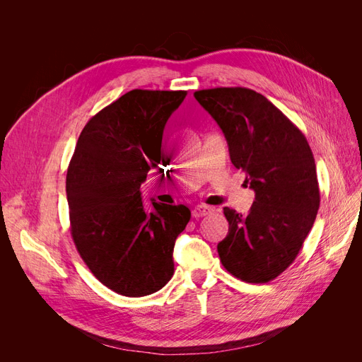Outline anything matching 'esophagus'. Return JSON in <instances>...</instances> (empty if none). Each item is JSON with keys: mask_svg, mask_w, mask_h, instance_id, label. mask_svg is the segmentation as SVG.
<instances>
[{"mask_svg": "<svg viewBox=\"0 0 362 362\" xmlns=\"http://www.w3.org/2000/svg\"><path fill=\"white\" fill-rule=\"evenodd\" d=\"M211 211V206H208V205H197V206H194V210H192V217L194 218H201V217H204V216H206L208 213Z\"/></svg>", "mask_w": 362, "mask_h": 362, "instance_id": "1", "label": "esophagus"}]
</instances>
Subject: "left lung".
Segmentation results:
<instances>
[{"mask_svg": "<svg viewBox=\"0 0 362 362\" xmlns=\"http://www.w3.org/2000/svg\"><path fill=\"white\" fill-rule=\"evenodd\" d=\"M223 130L233 165L255 192L248 214L224 206L229 233L217 245L223 267L246 283H267L299 254L320 206L313 151L303 133L248 88L194 93Z\"/></svg>", "mask_w": 362, "mask_h": 362, "instance_id": "8db88e82", "label": "left lung"}]
</instances>
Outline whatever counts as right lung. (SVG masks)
<instances>
[{"label": "right lung", "mask_w": 362, "mask_h": 362, "mask_svg": "<svg viewBox=\"0 0 362 362\" xmlns=\"http://www.w3.org/2000/svg\"><path fill=\"white\" fill-rule=\"evenodd\" d=\"M186 90L133 89L86 123L67 168L70 232L79 255L104 286L139 298L175 273L173 250L191 220L185 205L146 211L141 185L163 173L164 126Z\"/></svg>", "instance_id": "right-lung-1"}]
</instances>
